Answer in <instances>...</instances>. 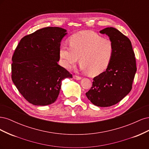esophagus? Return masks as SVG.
Returning a JSON list of instances; mask_svg holds the SVG:
<instances>
[{"mask_svg":"<svg viewBox=\"0 0 149 149\" xmlns=\"http://www.w3.org/2000/svg\"><path fill=\"white\" fill-rule=\"evenodd\" d=\"M73 78L76 80H80L81 79V78L80 76H77V75H73Z\"/></svg>","mask_w":149,"mask_h":149,"instance_id":"1","label":"esophagus"}]
</instances>
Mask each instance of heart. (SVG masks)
<instances>
[{"instance_id": "1", "label": "heart", "mask_w": 149, "mask_h": 149, "mask_svg": "<svg viewBox=\"0 0 149 149\" xmlns=\"http://www.w3.org/2000/svg\"><path fill=\"white\" fill-rule=\"evenodd\" d=\"M70 45L61 44L59 55L61 65L70 70L79 60L80 69L92 74L101 73L109 66L114 52L113 42L93 31H83L71 36Z\"/></svg>"}]
</instances>
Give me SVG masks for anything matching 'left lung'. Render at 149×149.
Returning a JSON list of instances; mask_svg holds the SVG:
<instances>
[{
	"mask_svg": "<svg viewBox=\"0 0 149 149\" xmlns=\"http://www.w3.org/2000/svg\"><path fill=\"white\" fill-rule=\"evenodd\" d=\"M100 32L113 42L114 52L105 71L93 78V86L86 93L88 100L99 107L118 103L132 89L137 68L131 42L120 31L107 27Z\"/></svg>",
	"mask_w": 149,
	"mask_h": 149,
	"instance_id": "left-lung-1",
	"label": "left lung"
}]
</instances>
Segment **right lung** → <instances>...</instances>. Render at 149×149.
<instances>
[{
    "mask_svg": "<svg viewBox=\"0 0 149 149\" xmlns=\"http://www.w3.org/2000/svg\"><path fill=\"white\" fill-rule=\"evenodd\" d=\"M66 30L45 27L25 36L12 56V79L25 100L35 106L51 104L58 98L61 81L72 74L58 64Z\"/></svg>",
    "mask_w": 149,
    "mask_h": 149,
    "instance_id": "1",
    "label": "right lung"
}]
</instances>
